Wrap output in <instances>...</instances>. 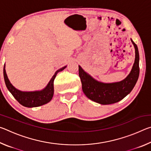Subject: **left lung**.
Listing matches in <instances>:
<instances>
[{"instance_id": "obj_1", "label": "left lung", "mask_w": 151, "mask_h": 151, "mask_svg": "<svg viewBox=\"0 0 151 151\" xmlns=\"http://www.w3.org/2000/svg\"><path fill=\"white\" fill-rule=\"evenodd\" d=\"M135 48V60L131 73L123 81L119 83H103L94 80L78 66V75L83 93L89 99L101 104L117 103L131 93L136 85L139 76V54L137 45L132 41Z\"/></svg>"}]
</instances>
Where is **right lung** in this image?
Listing matches in <instances>:
<instances>
[{
    "label": "right lung",
    "mask_w": 151,
    "mask_h": 151,
    "mask_svg": "<svg viewBox=\"0 0 151 151\" xmlns=\"http://www.w3.org/2000/svg\"><path fill=\"white\" fill-rule=\"evenodd\" d=\"M5 65L4 66L3 75L4 82L8 90L11 92L12 96L14 99L22 104V106L26 107H37L43 105V104L48 103L50 102L54 94V81L57 76V73L63 70L66 67V66L60 68L59 70L56 71L55 75H53L52 78L47 86L45 89L40 91H35V92H22L19 91L18 89L15 88L12 84L10 83L8 77H7L6 70H5Z\"/></svg>",
    "instance_id": "1"
}]
</instances>
